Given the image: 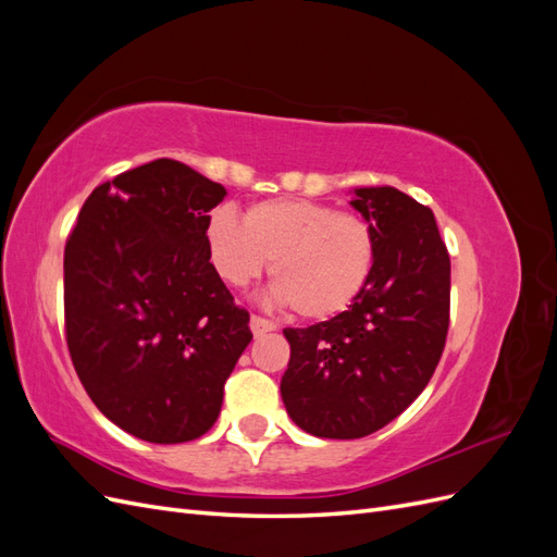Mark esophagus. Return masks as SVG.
<instances>
[{"mask_svg":"<svg viewBox=\"0 0 557 557\" xmlns=\"http://www.w3.org/2000/svg\"><path fill=\"white\" fill-rule=\"evenodd\" d=\"M250 330H252V334H256V336H262L267 332L276 330V323H272V320H267L262 315H250Z\"/></svg>","mask_w":557,"mask_h":557,"instance_id":"1","label":"esophagus"}]
</instances>
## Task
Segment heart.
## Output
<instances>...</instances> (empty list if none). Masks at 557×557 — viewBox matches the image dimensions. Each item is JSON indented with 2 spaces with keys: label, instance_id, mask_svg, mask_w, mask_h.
I'll return each mask as SVG.
<instances>
[{
  "label": "heart",
  "instance_id": "obj_1",
  "mask_svg": "<svg viewBox=\"0 0 557 557\" xmlns=\"http://www.w3.org/2000/svg\"><path fill=\"white\" fill-rule=\"evenodd\" d=\"M211 260L227 283L246 285L272 262L269 297L305 320L344 313L372 278L376 234L360 213L311 199H264L246 211L209 215Z\"/></svg>",
  "mask_w": 557,
  "mask_h": 557
}]
</instances>
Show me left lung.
<instances>
[{"mask_svg": "<svg viewBox=\"0 0 557 557\" xmlns=\"http://www.w3.org/2000/svg\"><path fill=\"white\" fill-rule=\"evenodd\" d=\"M376 234L374 272L352 305L323 323L285 327L281 397L323 440H360L425 391L450 320V258L434 213L391 185L350 201Z\"/></svg>", "mask_w": 557, "mask_h": 557, "instance_id": "left-lung-1", "label": "left lung"}]
</instances>
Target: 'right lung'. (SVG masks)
<instances>
[{
  "mask_svg": "<svg viewBox=\"0 0 557 557\" xmlns=\"http://www.w3.org/2000/svg\"><path fill=\"white\" fill-rule=\"evenodd\" d=\"M225 195L188 164L153 160L97 185L64 246L76 374L111 423L150 444L211 430L252 339L209 262V211Z\"/></svg>",
  "mask_w": 557,
  "mask_h": 557,
  "instance_id": "obj_1",
  "label": "right lung"
}]
</instances>
